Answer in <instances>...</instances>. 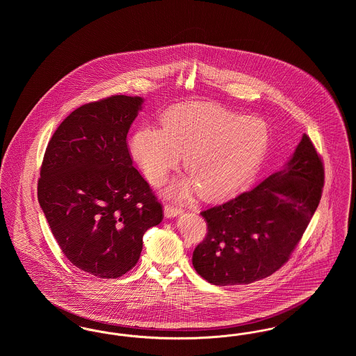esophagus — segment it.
Here are the masks:
<instances>
[{
    "instance_id": "1",
    "label": "esophagus",
    "mask_w": 356,
    "mask_h": 356,
    "mask_svg": "<svg viewBox=\"0 0 356 356\" xmlns=\"http://www.w3.org/2000/svg\"><path fill=\"white\" fill-rule=\"evenodd\" d=\"M164 212H165V216H168V218H175V216L180 215V213L183 212V209H181L180 207H175V205L167 204V205L164 207Z\"/></svg>"
}]
</instances>
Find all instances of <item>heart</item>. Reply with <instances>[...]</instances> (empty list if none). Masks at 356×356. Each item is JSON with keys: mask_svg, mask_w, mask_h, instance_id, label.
Masks as SVG:
<instances>
[{"mask_svg": "<svg viewBox=\"0 0 356 356\" xmlns=\"http://www.w3.org/2000/svg\"><path fill=\"white\" fill-rule=\"evenodd\" d=\"M268 147L264 120L218 106L172 108L163 116L161 128L144 124L131 140L132 154L151 184L161 186L184 154V168L207 197L227 196L245 184ZM189 184L175 181L170 195L184 196Z\"/></svg>", "mask_w": 356, "mask_h": 356, "instance_id": "obj_1", "label": "heart"}]
</instances>
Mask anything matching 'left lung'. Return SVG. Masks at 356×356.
<instances>
[{"mask_svg": "<svg viewBox=\"0 0 356 356\" xmlns=\"http://www.w3.org/2000/svg\"><path fill=\"white\" fill-rule=\"evenodd\" d=\"M324 165L303 135L282 170L200 212L207 236L192 264L215 286L250 284L284 266L322 199Z\"/></svg>", "mask_w": 356, "mask_h": 356, "instance_id": "left-lung-1", "label": "left lung"}]
</instances>
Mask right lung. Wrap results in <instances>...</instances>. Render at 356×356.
<instances>
[{
  "label": "right lung",
  "instance_id": "1",
  "mask_svg": "<svg viewBox=\"0 0 356 356\" xmlns=\"http://www.w3.org/2000/svg\"><path fill=\"white\" fill-rule=\"evenodd\" d=\"M141 104L116 95L81 105L51 136L40 170L38 203L63 254L102 279L132 270L145 231L163 220L127 145Z\"/></svg>",
  "mask_w": 356,
  "mask_h": 356
}]
</instances>
